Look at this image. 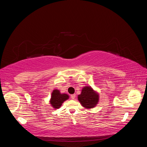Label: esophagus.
I'll list each match as a JSON object with an SVG mask.
<instances>
[{"label":"esophagus","mask_w":147,"mask_h":147,"mask_svg":"<svg viewBox=\"0 0 147 147\" xmlns=\"http://www.w3.org/2000/svg\"><path fill=\"white\" fill-rule=\"evenodd\" d=\"M71 96V98H72V99H74L75 98V97H76V94H72L70 96Z\"/></svg>","instance_id":"1"}]
</instances>
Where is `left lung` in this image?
<instances>
[{"label": "left lung", "mask_w": 147, "mask_h": 147, "mask_svg": "<svg viewBox=\"0 0 147 147\" xmlns=\"http://www.w3.org/2000/svg\"><path fill=\"white\" fill-rule=\"evenodd\" d=\"M78 99L82 106L86 109L94 107L99 101V96L90 86H84L81 94L78 96Z\"/></svg>", "instance_id": "obj_1"}]
</instances>
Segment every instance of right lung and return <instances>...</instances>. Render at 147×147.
Wrapping results in <instances>:
<instances>
[{
  "instance_id": "1",
  "label": "right lung",
  "mask_w": 147,
  "mask_h": 147,
  "mask_svg": "<svg viewBox=\"0 0 147 147\" xmlns=\"http://www.w3.org/2000/svg\"><path fill=\"white\" fill-rule=\"evenodd\" d=\"M69 99V96L66 94H61L60 91L55 90L53 91L50 100V104L55 109H59L63 102Z\"/></svg>"
}]
</instances>
